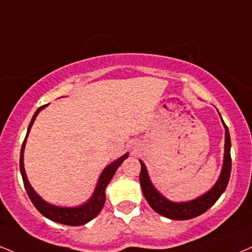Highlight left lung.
<instances>
[{
  "instance_id": "1",
  "label": "left lung",
  "mask_w": 252,
  "mask_h": 252,
  "mask_svg": "<svg viewBox=\"0 0 252 252\" xmlns=\"http://www.w3.org/2000/svg\"><path fill=\"white\" fill-rule=\"evenodd\" d=\"M223 122V121H222ZM225 129V138H224V158L223 166H222L221 174H220L218 181L214 186L212 187L208 192L202 194L201 196L196 197L195 200L187 202H173L167 200L166 197L161 195L150 180L148 171L144 163H141V174H139V183H141L142 192L144 194L146 201L149 202L150 207L157 212L158 214L165 216V218L171 220H189L196 216L203 214L208 211L218 199L222 195L227 189L231 172V157H230V135H229L228 126L223 122Z\"/></svg>"
}]
</instances>
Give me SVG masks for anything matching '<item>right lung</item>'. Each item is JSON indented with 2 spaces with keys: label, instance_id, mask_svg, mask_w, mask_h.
<instances>
[{
  "label": "right lung",
  "instance_id": "right-lung-1",
  "mask_svg": "<svg viewBox=\"0 0 252 252\" xmlns=\"http://www.w3.org/2000/svg\"><path fill=\"white\" fill-rule=\"evenodd\" d=\"M45 106H41L37 109L36 113L31 120L30 124H29L28 128V132L27 136H25L23 144H22V149H21V157H20V170H21V174L22 178H23V183H24V187L27 189V193L29 197H30L31 202L33 203V206L36 207L37 211L43 214L45 218L50 219L51 221H55L57 223H62V224H66V225H82L87 222L93 220L95 216L98 215V213L102 211L104 202H106V187L108 186V184L110 183V180L113 179L114 174L117 168L120 167V165L128 158V154H126L122 157L116 159L115 161L108 165V166L104 168L101 173L100 178H98V181L96 184V187H95V190L92 195L91 199L88 200L87 202L84 203V205L74 207V208H71V207H58L55 205H50L46 201H44L41 197L38 195V194L34 192V189L31 187L30 183H29L27 173H25L24 170V163H23V158H24V149H25V143H27V138L29 132H30L31 126L36 120V117L38 115V113L45 108Z\"/></svg>",
  "mask_w": 252,
  "mask_h": 252
}]
</instances>
